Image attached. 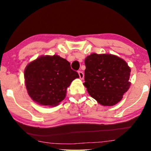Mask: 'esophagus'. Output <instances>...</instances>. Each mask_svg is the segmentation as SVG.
<instances>
[{"label":"esophagus","instance_id":"esophagus-1","mask_svg":"<svg viewBox=\"0 0 151 151\" xmlns=\"http://www.w3.org/2000/svg\"><path fill=\"white\" fill-rule=\"evenodd\" d=\"M78 74H79V76H80V79L83 80V78H84V73H83V72L78 71Z\"/></svg>","mask_w":151,"mask_h":151}]
</instances>
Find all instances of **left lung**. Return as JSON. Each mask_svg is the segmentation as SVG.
<instances>
[{
  "mask_svg": "<svg viewBox=\"0 0 151 151\" xmlns=\"http://www.w3.org/2000/svg\"><path fill=\"white\" fill-rule=\"evenodd\" d=\"M84 85L102 106H114L129 89L131 68L124 60L109 53H93L84 60Z\"/></svg>",
  "mask_w": 151,
  "mask_h": 151,
  "instance_id": "obj_1",
  "label": "left lung"
}]
</instances>
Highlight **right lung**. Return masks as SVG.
<instances>
[{"instance_id":"add662e5","label":"right lung","mask_w":151,"mask_h":151,"mask_svg":"<svg viewBox=\"0 0 151 151\" xmlns=\"http://www.w3.org/2000/svg\"><path fill=\"white\" fill-rule=\"evenodd\" d=\"M29 96L37 104L55 106L66 97L67 88L79 78L67 60L58 55H41L28 64L24 73Z\"/></svg>"}]
</instances>
